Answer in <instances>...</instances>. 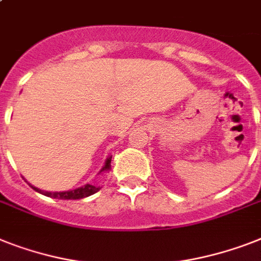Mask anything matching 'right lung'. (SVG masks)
Here are the masks:
<instances>
[{"label": "right lung", "mask_w": 261, "mask_h": 261, "mask_svg": "<svg viewBox=\"0 0 261 261\" xmlns=\"http://www.w3.org/2000/svg\"><path fill=\"white\" fill-rule=\"evenodd\" d=\"M111 158L112 156H109V158H107V161H106L105 166H103V169L100 170V173L101 171L110 170V169H111ZM32 189H35L36 192L41 193L44 196L50 197V198H59V200H80V198H84V197L92 196V194H95L96 192H99L100 188L87 184V185L82 186V188H77V189L75 190H68V192H45V190L37 189L35 186H32Z\"/></svg>", "instance_id": "1"}]
</instances>
